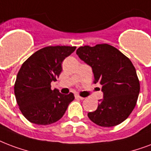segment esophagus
I'll return each instance as SVG.
<instances>
[{
	"mask_svg": "<svg viewBox=\"0 0 151 151\" xmlns=\"http://www.w3.org/2000/svg\"><path fill=\"white\" fill-rule=\"evenodd\" d=\"M75 97L77 99H80V100H83V99H85L84 97H82V96H81L80 95H78V94H76Z\"/></svg>",
	"mask_w": 151,
	"mask_h": 151,
	"instance_id": "obj_1",
	"label": "esophagus"
}]
</instances>
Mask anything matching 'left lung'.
Returning <instances> with one entry per match:
<instances>
[{"instance_id":"1","label":"left lung","mask_w":151,"mask_h":151,"mask_svg":"<svg viewBox=\"0 0 151 151\" xmlns=\"http://www.w3.org/2000/svg\"><path fill=\"white\" fill-rule=\"evenodd\" d=\"M77 55L92 67L93 82L101 84L104 93V99L96 111L88 112V118L101 127L121 124L134 109L140 90L139 81L131 60L107 43L80 47Z\"/></svg>"}]
</instances>
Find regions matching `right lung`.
Segmentation results:
<instances>
[{
  "label": "right lung",
  "instance_id": "1",
  "mask_svg": "<svg viewBox=\"0 0 151 151\" xmlns=\"http://www.w3.org/2000/svg\"><path fill=\"white\" fill-rule=\"evenodd\" d=\"M76 47L49 46L35 52L23 63L17 73L14 93L19 110L32 124L48 125L63 116L74 100L68 95L51 90L50 83L61 73L62 63Z\"/></svg>",
  "mask_w": 151,
  "mask_h": 151
}]
</instances>
